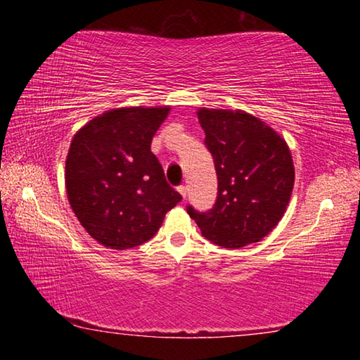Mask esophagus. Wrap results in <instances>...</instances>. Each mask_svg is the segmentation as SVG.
<instances>
[{
    "label": "esophagus",
    "instance_id": "obj_1",
    "mask_svg": "<svg viewBox=\"0 0 360 360\" xmlns=\"http://www.w3.org/2000/svg\"><path fill=\"white\" fill-rule=\"evenodd\" d=\"M178 191H179V193L182 195V198L186 200V197H187V187H186V186H179Z\"/></svg>",
    "mask_w": 360,
    "mask_h": 360
}]
</instances>
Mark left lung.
<instances>
[{
    "label": "left lung",
    "instance_id": "1",
    "mask_svg": "<svg viewBox=\"0 0 360 360\" xmlns=\"http://www.w3.org/2000/svg\"><path fill=\"white\" fill-rule=\"evenodd\" d=\"M205 146L214 158L217 198L210 211L187 206L206 240L238 249L276 227L294 188V162L278 133L243 111L198 109Z\"/></svg>",
    "mask_w": 360,
    "mask_h": 360
}]
</instances>
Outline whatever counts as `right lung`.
<instances>
[{
  "mask_svg": "<svg viewBox=\"0 0 360 360\" xmlns=\"http://www.w3.org/2000/svg\"><path fill=\"white\" fill-rule=\"evenodd\" d=\"M169 108H120L85 124L72 138L66 193L87 233L111 249L154 236L182 197L168 184L150 143Z\"/></svg>",
  "mask_w": 360,
  "mask_h": 360,
  "instance_id": "right-lung-1",
  "label": "right lung"
}]
</instances>
